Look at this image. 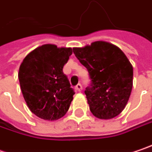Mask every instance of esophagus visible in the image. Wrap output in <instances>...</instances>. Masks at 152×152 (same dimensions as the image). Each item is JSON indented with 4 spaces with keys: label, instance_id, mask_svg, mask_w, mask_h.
<instances>
[{
    "label": "esophagus",
    "instance_id": "obj_1",
    "mask_svg": "<svg viewBox=\"0 0 152 152\" xmlns=\"http://www.w3.org/2000/svg\"><path fill=\"white\" fill-rule=\"evenodd\" d=\"M76 90L77 91V92H81L82 90H83V86H82V84H77L76 86Z\"/></svg>",
    "mask_w": 152,
    "mask_h": 152
}]
</instances>
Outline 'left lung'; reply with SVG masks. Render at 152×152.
Instances as JSON below:
<instances>
[{"label":"left lung","mask_w":152,"mask_h":152,"mask_svg":"<svg viewBox=\"0 0 152 152\" xmlns=\"http://www.w3.org/2000/svg\"><path fill=\"white\" fill-rule=\"evenodd\" d=\"M73 51L91 79L85 94L93 115L110 120L124 110L132 88L133 68L118 46L106 41L75 47Z\"/></svg>","instance_id":"8db88e82"}]
</instances>
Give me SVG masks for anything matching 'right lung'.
Listing matches in <instances>:
<instances>
[{"label":"right lung","instance_id":"add662e5","mask_svg":"<svg viewBox=\"0 0 152 152\" xmlns=\"http://www.w3.org/2000/svg\"><path fill=\"white\" fill-rule=\"evenodd\" d=\"M72 54L70 47L47 44L23 59L18 77L27 107L39 118L57 121L65 115L75 94L64 65Z\"/></svg>","mask_w":152,"mask_h":152}]
</instances>
